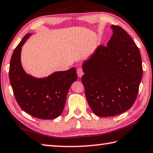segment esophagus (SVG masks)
Returning a JSON list of instances; mask_svg holds the SVG:
<instances>
[{"instance_id": "1", "label": "esophagus", "mask_w": 153, "mask_h": 153, "mask_svg": "<svg viewBox=\"0 0 153 153\" xmlns=\"http://www.w3.org/2000/svg\"><path fill=\"white\" fill-rule=\"evenodd\" d=\"M77 76H78V77H81L82 76H83V74H84V71H83V70H82V68H78L77 69Z\"/></svg>"}]
</instances>
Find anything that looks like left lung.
<instances>
[{
    "mask_svg": "<svg viewBox=\"0 0 153 153\" xmlns=\"http://www.w3.org/2000/svg\"><path fill=\"white\" fill-rule=\"evenodd\" d=\"M107 46H98L82 65V82L87 101L96 115L123 113L135 102L142 77L140 53L126 31L111 25Z\"/></svg>",
    "mask_w": 153,
    "mask_h": 153,
    "instance_id": "8db88e82",
    "label": "left lung"
}]
</instances>
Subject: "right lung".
<instances>
[{
	"label": "right lung",
	"mask_w": 153,
	"mask_h": 153,
	"mask_svg": "<svg viewBox=\"0 0 153 153\" xmlns=\"http://www.w3.org/2000/svg\"><path fill=\"white\" fill-rule=\"evenodd\" d=\"M31 36L25 35L15 48L9 67V79L19 107L33 117L52 120L63 112L67 93L77 78L75 67L67 71H56L44 78L27 74L21 63V52Z\"/></svg>",
	"instance_id": "obj_1"
}]
</instances>
